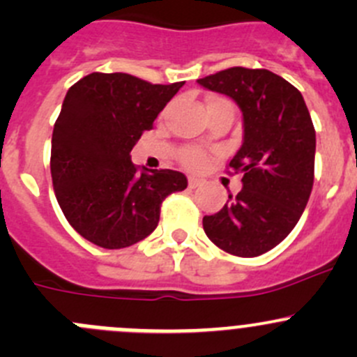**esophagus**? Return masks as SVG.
I'll return each mask as SVG.
<instances>
[{
    "label": "esophagus",
    "mask_w": 357,
    "mask_h": 357,
    "mask_svg": "<svg viewBox=\"0 0 357 357\" xmlns=\"http://www.w3.org/2000/svg\"><path fill=\"white\" fill-rule=\"evenodd\" d=\"M202 185V179H199V178H193V176H190L188 178V186L190 188H199V186Z\"/></svg>",
    "instance_id": "esophagus-1"
}]
</instances>
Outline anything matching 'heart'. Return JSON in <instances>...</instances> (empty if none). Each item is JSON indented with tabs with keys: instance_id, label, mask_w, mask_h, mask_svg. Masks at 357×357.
<instances>
[{
	"instance_id": "heart-1",
	"label": "heart",
	"mask_w": 357,
	"mask_h": 357,
	"mask_svg": "<svg viewBox=\"0 0 357 357\" xmlns=\"http://www.w3.org/2000/svg\"><path fill=\"white\" fill-rule=\"evenodd\" d=\"M226 102L225 98H212L208 100V105H214V103H222ZM181 162L190 169H199L205 164V153L199 149H186L181 152Z\"/></svg>"
}]
</instances>
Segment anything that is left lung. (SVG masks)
<instances>
[{
    "instance_id": "obj_1",
    "label": "left lung",
    "mask_w": 357,
    "mask_h": 357,
    "mask_svg": "<svg viewBox=\"0 0 357 357\" xmlns=\"http://www.w3.org/2000/svg\"><path fill=\"white\" fill-rule=\"evenodd\" d=\"M242 110L243 142L229 162L242 190L204 231L214 245L238 257L271 250L295 228L314 181L316 132L301 91L266 68L231 67L199 79Z\"/></svg>"
}]
</instances>
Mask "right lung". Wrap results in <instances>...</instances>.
<instances>
[{"label": "right lung", "instance_id": "right-lung-1", "mask_svg": "<svg viewBox=\"0 0 357 357\" xmlns=\"http://www.w3.org/2000/svg\"><path fill=\"white\" fill-rule=\"evenodd\" d=\"M185 82L86 75L67 91L52 136V179L72 228L103 248H124L157 228L160 204L188 186L179 171L139 172L131 150Z\"/></svg>", "mask_w": 357, "mask_h": 357}]
</instances>
